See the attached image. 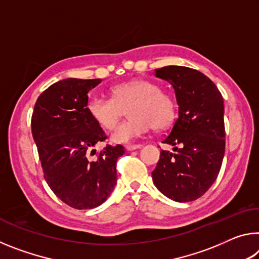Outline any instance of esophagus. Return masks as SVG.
I'll use <instances>...</instances> for the list:
<instances>
[{"label":"esophagus","mask_w":259,"mask_h":259,"mask_svg":"<svg viewBox=\"0 0 259 259\" xmlns=\"http://www.w3.org/2000/svg\"><path fill=\"white\" fill-rule=\"evenodd\" d=\"M142 146H143L142 144H130V145H126L125 148L128 151H135V150H137V148H140Z\"/></svg>","instance_id":"obj_1"}]
</instances>
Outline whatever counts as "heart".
Wrapping results in <instances>:
<instances>
[{"label":"heart","mask_w":259,"mask_h":259,"mask_svg":"<svg viewBox=\"0 0 259 259\" xmlns=\"http://www.w3.org/2000/svg\"><path fill=\"white\" fill-rule=\"evenodd\" d=\"M112 98L90 96L87 112L105 130H112L126 109L129 119L116 126L112 135L115 143H130L143 137L148 130L165 129L176 116V104L156 83L144 78L119 83L111 88Z\"/></svg>","instance_id":"b5f03b06"}]
</instances>
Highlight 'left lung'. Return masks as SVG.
<instances>
[{
  "instance_id": "8db88e82",
  "label": "left lung",
  "mask_w": 259,
  "mask_h": 259,
  "mask_svg": "<svg viewBox=\"0 0 259 259\" xmlns=\"http://www.w3.org/2000/svg\"><path fill=\"white\" fill-rule=\"evenodd\" d=\"M155 76L171 83L178 117L162 143L175 153L161 151L152 172L162 194L177 202H190L211 187L225 153L224 100L216 84L196 69L164 66Z\"/></svg>"
}]
</instances>
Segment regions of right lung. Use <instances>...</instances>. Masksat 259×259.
I'll return each instance as SVG.
<instances>
[{"label":"right lung","instance_id":"1","mask_svg":"<svg viewBox=\"0 0 259 259\" xmlns=\"http://www.w3.org/2000/svg\"><path fill=\"white\" fill-rule=\"evenodd\" d=\"M100 78H65L38 96L32 115L43 176L56 196L75 209H93L106 201L116 184L122 145H106L95 160L89 154L107 136L87 112L88 93Z\"/></svg>","mask_w":259,"mask_h":259}]
</instances>
